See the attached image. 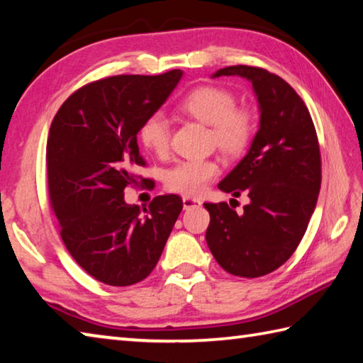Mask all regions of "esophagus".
<instances>
[{
    "label": "esophagus",
    "mask_w": 363,
    "mask_h": 363,
    "mask_svg": "<svg viewBox=\"0 0 363 363\" xmlns=\"http://www.w3.org/2000/svg\"><path fill=\"white\" fill-rule=\"evenodd\" d=\"M200 204H201L200 200L190 199V196H184V199H182V206H184V209H190V208L200 206Z\"/></svg>",
    "instance_id": "esophagus-1"
}]
</instances>
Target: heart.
Masks as SVG:
<instances>
[{"mask_svg": "<svg viewBox=\"0 0 363 363\" xmlns=\"http://www.w3.org/2000/svg\"><path fill=\"white\" fill-rule=\"evenodd\" d=\"M184 113L211 125L213 135L222 150L236 154L246 147L254 130L252 116L245 108H235V96L228 90L213 85L194 89L181 101ZM144 147L155 155H163L169 146V122L162 113L150 114L138 131ZM214 160L196 159L174 164L164 174L169 192L186 196L200 195L219 174Z\"/></svg>", "mask_w": 363, "mask_h": 363, "instance_id": "obj_1", "label": "heart"}]
</instances>
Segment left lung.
Listing matches in <instances>:
<instances>
[{
	"label": "left lung",
	"instance_id": "1",
	"mask_svg": "<svg viewBox=\"0 0 363 363\" xmlns=\"http://www.w3.org/2000/svg\"><path fill=\"white\" fill-rule=\"evenodd\" d=\"M240 76L252 84L259 130L247 154L219 182L235 199L249 196L241 216L222 203H204L211 216L206 242L230 274L259 278L279 268L305 235L320 190L318 135L301 98L267 69L227 67L211 77Z\"/></svg>",
	"mask_w": 363,
	"mask_h": 363
}]
</instances>
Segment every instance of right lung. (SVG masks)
<instances>
[{"mask_svg":"<svg viewBox=\"0 0 363 363\" xmlns=\"http://www.w3.org/2000/svg\"><path fill=\"white\" fill-rule=\"evenodd\" d=\"M182 74L173 69L87 84L52 121L45 160L62 240L77 265L108 286L147 278L182 211L173 194L155 196L149 209L123 199L146 164L136 141L141 123L162 108Z\"/></svg>","mask_w":363,"mask_h":363,"instance_id":"1","label":"right lung"}]
</instances>
